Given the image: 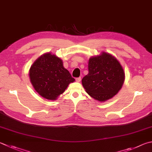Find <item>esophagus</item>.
I'll use <instances>...</instances> for the list:
<instances>
[{
	"instance_id": "esophagus-1",
	"label": "esophagus",
	"mask_w": 152,
	"mask_h": 152,
	"mask_svg": "<svg viewBox=\"0 0 152 152\" xmlns=\"http://www.w3.org/2000/svg\"><path fill=\"white\" fill-rule=\"evenodd\" d=\"M80 80H81V77H78V78H76V81L77 82H80Z\"/></svg>"
}]
</instances>
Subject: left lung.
<instances>
[{"instance_id": "obj_1", "label": "left lung", "mask_w": 152, "mask_h": 152, "mask_svg": "<svg viewBox=\"0 0 152 152\" xmlns=\"http://www.w3.org/2000/svg\"><path fill=\"white\" fill-rule=\"evenodd\" d=\"M124 72L118 60L112 55L102 52L88 62V74L82 80L86 92L100 102L112 98L122 88Z\"/></svg>"}]
</instances>
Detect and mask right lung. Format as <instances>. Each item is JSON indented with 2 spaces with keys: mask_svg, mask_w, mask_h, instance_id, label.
Returning a JSON list of instances; mask_svg holds the SVG:
<instances>
[{
  "mask_svg": "<svg viewBox=\"0 0 152 152\" xmlns=\"http://www.w3.org/2000/svg\"><path fill=\"white\" fill-rule=\"evenodd\" d=\"M35 90L47 100H54L75 80L63 66L62 60L54 54L46 53L38 58L29 72Z\"/></svg>",
  "mask_w": 152,
  "mask_h": 152,
  "instance_id": "obj_1",
  "label": "right lung"
}]
</instances>
